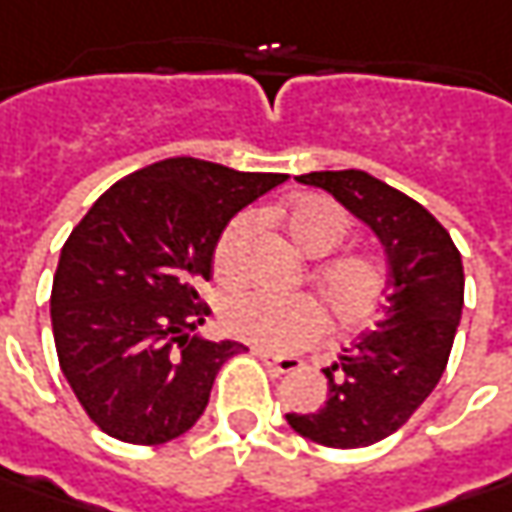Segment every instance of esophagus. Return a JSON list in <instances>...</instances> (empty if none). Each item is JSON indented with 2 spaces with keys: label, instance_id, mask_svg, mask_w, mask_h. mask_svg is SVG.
Returning a JSON list of instances; mask_svg holds the SVG:
<instances>
[{
  "label": "esophagus",
  "instance_id": "esophagus-1",
  "mask_svg": "<svg viewBox=\"0 0 512 512\" xmlns=\"http://www.w3.org/2000/svg\"><path fill=\"white\" fill-rule=\"evenodd\" d=\"M255 355L266 364V367H272L280 375H292V372H298L303 367V361L300 358H292V355H272V352H263V349H255Z\"/></svg>",
  "mask_w": 512,
  "mask_h": 512
}]
</instances>
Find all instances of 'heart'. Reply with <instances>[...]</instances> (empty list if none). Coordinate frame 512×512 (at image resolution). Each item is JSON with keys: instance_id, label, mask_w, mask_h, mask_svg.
Masks as SVG:
<instances>
[{"instance_id": "b5f03b06", "label": "heart", "mask_w": 512, "mask_h": 512, "mask_svg": "<svg viewBox=\"0 0 512 512\" xmlns=\"http://www.w3.org/2000/svg\"><path fill=\"white\" fill-rule=\"evenodd\" d=\"M280 223L289 240L303 255H329L349 232L346 212L321 194L295 197L283 212ZM255 237V214H237L226 223L214 246V272L223 283L243 278L246 249ZM315 289L323 300L329 321L341 329H358L378 312L387 275L378 260L367 255H346L318 266ZM223 321L229 332L272 352H286L312 344L323 332V312L312 298L272 295V292H243L229 300Z\"/></svg>"}]
</instances>
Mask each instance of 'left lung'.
I'll return each mask as SVG.
<instances>
[{"label":"left lung","mask_w":512,"mask_h":512,"mask_svg":"<svg viewBox=\"0 0 512 512\" xmlns=\"http://www.w3.org/2000/svg\"><path fill=\"white\" fill-rule=\"evenodd\" d=\"M295 180L332 194L378 237L389 298L375 329L323 369L329 398L321 410L289 412L286 421L323 447H369L404 427L444 375L464 309L461 255L421 203L367 171H309Z\"/></svg>","instance_id":"8db88e82"}]
</instances>
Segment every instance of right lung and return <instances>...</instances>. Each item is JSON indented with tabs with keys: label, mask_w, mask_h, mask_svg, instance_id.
Masks as SVG:
<instances>
[{
	"label": "right lung",
	"mask_w": 512,
	"mask_h": 512,
	"mask_svg": "<svg viewBox=\"0 0 512 512\" xmlns=\"http://www.w3.org/2000/svg\"><path fill=\"white\" fill-rule=\"evenodd\" d=\"M286 174L171 157L123 177L59 252L51 323L62 375L102 433L166 444L203 415L220 367L243 352L191 329L209 315L217 237Z\"/></svg>",
	"instance_id": "add662e5"
}]
</instances>
